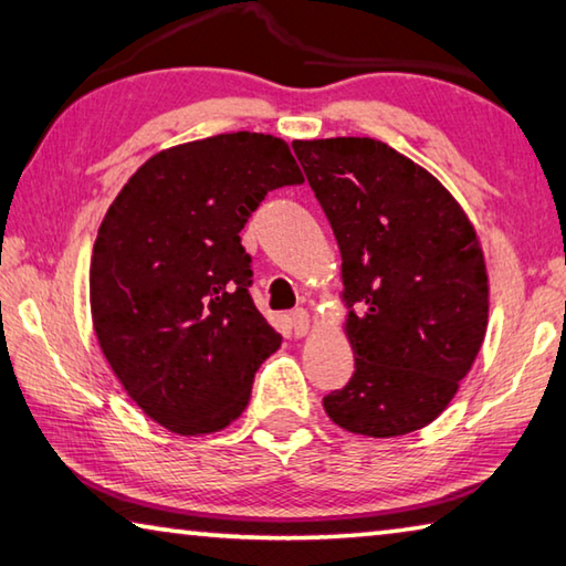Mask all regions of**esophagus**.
Masks as SVG:
<instances>
[{
    "instance_id": "34e87169",
    "label": "esophagus",
    "mask_w": 566,
    "mask_h": 566,
    "mask_svg": "<svg viewBox=\"0 0 566 566\" xmlns=\"http://www.w3.org/2000/svg\"><path fill=\"white\" fill-rule=\"evenodd\" d=\"M290 324H292L296 337H304V334L310 332V314H306L304 310H294L290 314Z\"/></svg>"
}]
</instances>
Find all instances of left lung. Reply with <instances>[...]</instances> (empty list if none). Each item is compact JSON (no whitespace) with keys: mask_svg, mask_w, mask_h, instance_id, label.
Returning <instances> with one entry per match:
<instances>
[{"mask_svg":"<svg viewBox=\"0 0 566 566\" xmlns=\"http://www.w3.org/2000/svg\"><path fill=\"white\" fill-rule=\"evenodd\" d=\"M342 252L354 375L324 411L387 439L447 409L484 342L490 280L472 222L424 167L369 137L292 142Z\"/></svg>","mask_w":566,"mask_h":566,"instance_id":"8db88e82","label":"left lung"}]
</instances>
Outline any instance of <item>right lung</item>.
Listing matches in <instances>:
<instances>
[{
  "label": "right lung",
  "instance_id": "right-lung-1",
  "mask_svg": "<svg viewBox=\"0 0 566 566\" xmlns=\"http://www.w3.org/2000/svg\"><path fill=\"white\" fill-rule=\"evenodd\" d=\"M286 142L232 132L147 159L102 219L90 266L99 347L137 407L177 434L242 415L282 337L256 310L247 219L302 185Z\"/></svg>",
  "mask_w": 566,
  "mask_h": 566
}]
</instances>
